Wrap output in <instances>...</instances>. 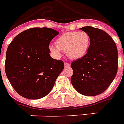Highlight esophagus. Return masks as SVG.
I'll return each mask as SVG.
<instances>
[{
	"instance_id": "obj_1",
	"label": "esophagus",
	"mask_w": 124,
	"mask_h": 124,
	"mask_svg": "<svg viewBox=\"0 0 124 124\" xmlns=\"http://www.w3.org/2000/svg\"><path fill=\"white\" fill-rule=\"evenodd\" d=\"M64 66L65 67H66V68H69V67H70V64H68V63H66V62H64Z\"/></svg>"
}]
</instances>
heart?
I'll list each match as a JSON object with an SVG mask.
<instances>
[{
    "instance_id": "heart-1",
    "label": "heart",
    "mask_w": 124,
    "mask_h": 124,
    "mask_svg": "<svg viewBox=\"0 0 124 124\" xmlns=\"http://www.w3.org/2000/svg\"><path fill=\"white\" fill-rule=\"evenodd\" d=\"M90 37L87 32L70 31L63 33L56 39V46H49L50 52L60 56L62 52L71 60H78L85 56L90 46Z\"/></svg>"
}]
</instances>
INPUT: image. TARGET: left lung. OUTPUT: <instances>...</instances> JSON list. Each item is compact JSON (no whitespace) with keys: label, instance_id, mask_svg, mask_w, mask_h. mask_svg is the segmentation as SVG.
<instances>
[{"label":"left lung","instance_id":"1","mask_svg":"<svg viewBox=\"0 0 124 124\" xmlns=\"http://www.w3.org/2000/svg\"><path fill=\"white\" fill-rule=\"evenodd\" d=\"M90 37L87 54L71 64V82L77 91L93 97L103 93L117 74L118 50L112 38L103 30L91 26L80 28Z\"/></svg>","mask_w":124,"mask_h":124}]
</instances>
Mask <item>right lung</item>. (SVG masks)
Segmentation results:
<instances>
[{"instance_id": "1", "label": "right lung", "mask_w": 124, "mask_h": 124, "mask_svg": "<svg viewBox=\"0 0 124 124\" xmlns=\"http://www.w3.org/2000/svg\"><path fill=\"white\" fill-rule=\"evenodd\" d=\"M58 34L51 28L34 27L18 34L8 46L5 71L12 86L22 97L39 99L52 90L64 68L62 60L50 56L48 48Z\"/></svg>"}]
</instances>
